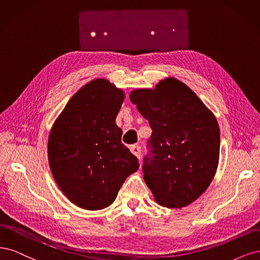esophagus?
Here are the masks:
<instances>
[{
	"label": "esophagus",
	"mask_w": 260,
	"mask_h": 260,
	"mask_svg": "<svg viewBox=\"0 0 260 260\" xmlns=\"http://www.w3.org/2000/svg\"><path fill=\"white\" fill-rule=\"evenodd\" d=\"M129 149H131V151H132V153L134 155H136L138 158H140V156H141V148H140V146L133 145V146H131Z\"/></svg>",
	"instance_id": "obj_1"
}]
</instances>
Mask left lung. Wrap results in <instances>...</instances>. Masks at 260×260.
Returning <instances> with one entry per match:
<instances>
[{
    "label": "left lung",
    "instance_id": "obj_1",
    "mask_svg": "<svg viewBox=\"0 0 260 260\" xmlns=\"http://www.w3.org/2000/svg\"><path fill=\"white\" fill-rule=\"evenodd\" d=\"M152 135L142 172L156 202L181 208L211 185L219 160L220 132L215 115L186 84L167 78L154 89L131 93Z\"/></svg>",
    "mask_w": 260,
    "mask_h": 260
}]
</instances>
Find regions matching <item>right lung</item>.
Listing matches in <instances>:
<instances>
[{"label": "right lung", "instance_id": "obj_1", "mask_svg": "<svg viewBox=\"0 0 260 260\" xmlns=\"http://www.w3.org/2000/svg\"><path fill=\"white\" fill-rule=\"evenodd\" d=\"M124 93L105 79L75 93L48 137V162L58 187L72 203L96 211L113 203L138 158L121 141L115 118Z\"/></svg>", "mask_w": 260, "mask_h": 260}]
</instances>
